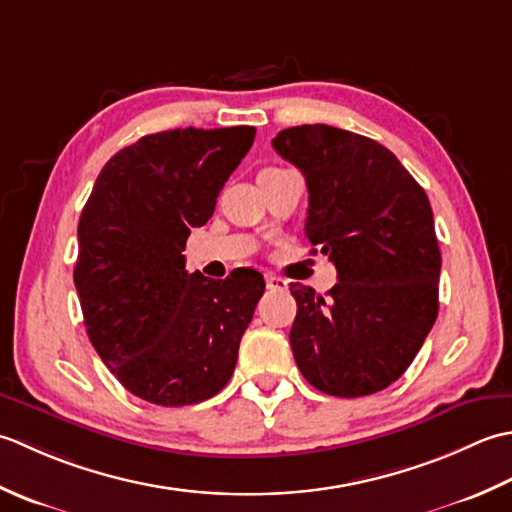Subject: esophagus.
Here are the masks:
<instances>
[{
  "label": "esophagus",
  "instance_id": "esophagus-1",
  "mask_svg": "<svg viewBox=\"0 0 512 512\" xmlns=\"http://www.w3.org/2000/svg\"><path fill=\"white\" fill-rule=\"evenodd\" d=\"M265 280H267V289H274V291L287 289V280H283L280 276H271V274H269Z\"/></svg>",
  "mask_w": 512,
  "mask_h": 512
}]
</instances>
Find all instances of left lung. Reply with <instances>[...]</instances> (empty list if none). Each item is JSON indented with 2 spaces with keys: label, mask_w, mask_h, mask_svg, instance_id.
Masks as SVG:
<instances>
[{
  "label": "left lung",
  "mask_w": 512,
  "mask_h": 512,
  "mask_svg": "<svg viewBox=\"0 0 512 512\" xmlns=\"http://www.w3.org/2000/svg\"><path fill=\"white\" fill-rule=\"evenodd\" d=\"M271 145L305 174V234L338 271L327 296L289 287L298 305L289 331L298 369L336 398L387 389L437 318L442 256L429 198L391 150L362 134L296 125Z\"/></svg>",
  "instance_id": "obj_1"
}]
</instances>
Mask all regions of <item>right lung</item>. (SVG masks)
I'll return each mask as SVG.
<instances>
[{"label":"right lung","mask_w":512,"mask_h":512,"mask_svg":"<svg viewBox=\"0 0 512 512\" xmlns=\"http://www.w3.org/2000/svg\"><path fill=\"white\" fill-rule=\"evenodd\" d=\"M254 137L252 125L148 134L103 165L83 207L75 287L88 338L145 402L196 404L232 378L263 274H187L183 249Z\"/></svg>","instance_id":"1"}]
</instances>
